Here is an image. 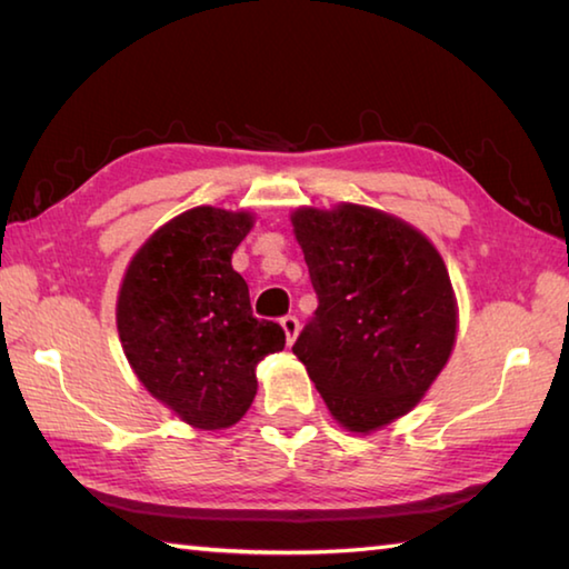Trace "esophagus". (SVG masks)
Masks as SVG:
<instances>
[{
  "mask_svg": "<svg viewBox=\"0 0 569 569\" xmlns=\"http://www.w3.org/2000/svg\"><path fill=\"white\" fill-rule=\"evenodd\" d=\"M281 329H283V333H286L288 346H291V343L296 341V336H298V319H296V316H283V319H281Z\"/></svg>",
  "mask_w": 569,
  "mask_h": 569,
  "instance_id": "1",
  "label": "esophagus"
}]
</instances>
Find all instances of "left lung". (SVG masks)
<instances>
[{
  "mask_svg": "<svg viewBox=\"0 0 569 569\" xmlns=\"http://www.w3.org/2000/svg\"><path fill=\"white\" fill-rule=\"evenodd\" d=\"M293 233L319 296L293 353L356 435L409 413L457 341V298L435 243L407 220L341 203L298 208Z\"/></svg>",
  "mask_w": 569,
  "mask_h": 569,
  "instance_id": "8db88e82",
  "label": "left lung"
}]
</instances>
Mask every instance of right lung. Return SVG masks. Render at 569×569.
Here are the masks:
<instances>
[{
	"label": "right lung",
	"mask_w": 569,
	"mask_h": 569,
	"mask_svg": "<svg viewBox=\"0 0 569 569\" xmlns=\"http://www.w3.org/2000/svg\"><path fill=\"white\" fill-rule=\"evenodd\" d=\"M250 228L246 210L198 206L160 226L124 271L118 333L134 377L190 427L216 431L256 399V366L286 333L258 321L230 258Z\"/></svg>",
	"instance_id": "right-lung-1"
}]
</instances>
